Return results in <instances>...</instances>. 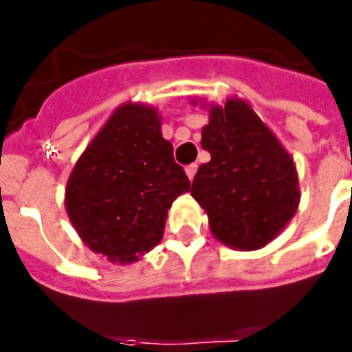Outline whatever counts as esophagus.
<instances>
[{
    "label": "esophagus",
    "instance_id": "obj_1",
    "mask_svg": "<svg viewBox=\"0 0 352 352\" xmlns=\"http://www.w3.org/2000/svg\"><path fill=\"white\" fill-rule=\"evenodd\" d=\"M195 173H197V164L186 166V175H188V179H190V181H193Z\"/></svg>",
    "mask_w": 352,
    "mask_h": 352
}]
</instances>
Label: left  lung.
<instances>
[{
    "instance_id": "obj_1",
    "label": "left lung",
    "mask_w": 352,
    "mask_h": 352,
    "mask_svg": "<svg viewBox=\"0 0 352 352\" xmlns=\"http://www.w3.org/2000/svg\"><path fill=\"white\" fill-rule=\"evenodd\" d=\"M192 195L210 230L235 250H257L283 230L300 204L294 159L245 100L210 106Z\"/></svg>"
}]
</instances>
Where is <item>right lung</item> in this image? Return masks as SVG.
I'll list each match as a JSON object with an SVG mask.
<instances>
[{"label": "right lung", "instance_id": "right-lung-1", "mask_svg": "<svg viewBox=\"0 0 352 352\" xmlns=\"http://www.w3.org/2000/svg\"><path fill=\"white\" fill-rule=\"evenodd\" d=\"M190 192L157 109L124 104L80 155L65 210L85 245L109 261L133 263L164 235L171 203Z\"/></svg>", "mask_w": 352, "mask_h": 352}]
</instances>
